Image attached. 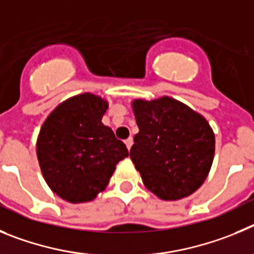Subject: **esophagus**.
I'll return each instance as SVG.
<instances>
[{"instance_id": "esophagus-1", "label": "esophagus", "mask_w": 254, "mask_h": 254, "mask_svg": "<svg viewBox=\"0 0 254 254\" xmlns=\"http://www.w3.org/2000/svg\"><path fill=\"white\" fill-rule=\"evenodd\" d=\"M125 145H127V150H130V148H131L132 145V138H127V140H125Z\"/></svg>"}]
</instances>
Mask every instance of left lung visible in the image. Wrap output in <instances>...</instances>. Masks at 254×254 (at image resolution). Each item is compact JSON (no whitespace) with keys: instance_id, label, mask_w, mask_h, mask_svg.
<instances>
[{"instance_id":"8db88e82","label":"left lung","mask_w":254,"mask_h":254,"mask_svg":"<svg viewBox=\"0 0 254 254\" xmlns=\"http://www.w3.org/2000/svg\"><path fill=\"white\" fill-rule=\"evenodd\" d=\"M131 106L139 132L130 158L144 186L167 201L195 192L206 180L215 153V135L206 119L168 96L134 100Z\"/></svg>"}]
</instances>
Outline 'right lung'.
Returning a JSON list of instances; mask_svg holds the SVG:
<instances>
[{
	"label": "right lung",
	"mask_w": 254,
	"mask_h": 254,
	"mask_svg": "<svg viewBox=\"0 0 254 254\" xmlns=\"http://www.w3.org/2000/svg\"><path fill=\"white\" fill-rule=\"evenodd\" d=\"M109 104L90 92L73 96L45 119L36 155L50 190L63 200L92 201L109 185L116 164L129 155L125 144L102 124Z\"/></svg>",
	"instance_id": "add662e5"
}]
</instances>
